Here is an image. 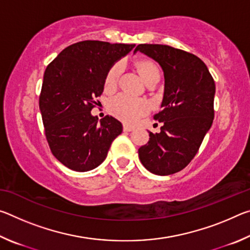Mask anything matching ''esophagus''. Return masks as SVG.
I'll return each instance as SVG.
<instances>
[{
  "mask_svg": "<svg viewBox=\"0 0 250 250\" xmlns=\"http://www.w3.org/2000/svg\"><path fill=\"white\" fill-rule=\"evenodd\" d=\"M124 130L126 131V132H129V131L134 130V126L129 125H124Z\"/></svg>",
  "mask_w": 250,
  "mask_h": 250,
  "instance_id": "1",
  "label": "esophagus"
}]
</instances>
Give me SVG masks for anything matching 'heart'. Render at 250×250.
Masks as SVG:
<instances>
[{
	"mask_svg": "<svg viewBox=\"0 0 250 250\" xmlns=\"http://www.w3.org/2000/svg\"><path fill=\"white\" fill-rule=\"evenodd\" d=\"M124 65L121 62H116L105 75L104 84L107 88H111L117 83ZM138 68L142 78L146 83L155 75H160V70L154 62L150 61H142L138 64ZM109 110L113 116L119 118L120 120L129 124H134L142 116L149 111V104L146 100L133 98V97L121 94L112 98L109 103Z\"/></svg>",
	"mask_w": 250,
	"mask_h": 250,
	"instance_id": "heart-1",
	"label": "heart"
}]
</instances>
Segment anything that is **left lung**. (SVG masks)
I'll return each instance as SVG.
<instances>
[{
  "label": "left lung",
  "mask_w": 250,
  "mask_h": 250,
  "mask_svg": "<svg viewBox=\"0 0 250 250\" xmlns=\"http://www.w3.org/2000/svg\"><path fill=\"white\" fill-rule=\"evenodd\" d=\"M137 52L158 62L164 73L162 109L153 117L163 125L160 133L149 132L139 159L153 174H174L193 160L213 124L214 79L204 62L185 50L140 44Z\"/></svg>",
  "instance_id": "1"
}]
</instances>
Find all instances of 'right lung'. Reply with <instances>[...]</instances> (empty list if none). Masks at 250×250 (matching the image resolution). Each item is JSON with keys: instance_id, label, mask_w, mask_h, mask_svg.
I'll list each match as a JSON object with an SVG mask.
<instances>
[{"instance_id": "add662e5", "label": "right lung", "mask_w": 250, "mask_h": 250, "mask_svg": "<svg viewBox=\"0 0 250 250\" xmlns=\"http://www.w3.org/2000/svg\"><path fill=\"white\" fill-rule=\"evenodd\" d=\"M134 44L83 41L66 47L46 67L40 110L50 151L70 170H94L107 158L122 125L111 116L91 115L105 75Z\"/></svg>"}]
</instances>
